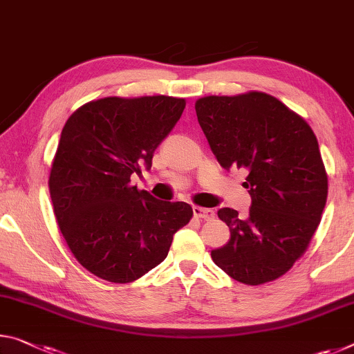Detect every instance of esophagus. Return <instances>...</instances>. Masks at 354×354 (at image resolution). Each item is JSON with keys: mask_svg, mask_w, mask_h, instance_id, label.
I'll use <instances>...</instances> for the list:
<instances>
[{"mask_svg": "<svg viewBox=\"0 0 354 354\" xmlns=\"http://www.w3.org/2000/svg\"><path fill=\"white\" fill-rule=\"evenodd\" d=\"M192 211H194V216H197L200 218H205V221H211V218H214V211L209 209V207L194 206Z\"/></svg>", "mask_w": 354, "mask_h": 354, "instance_id": "esophagus-1", "label": "esophagus"}]
</instances>
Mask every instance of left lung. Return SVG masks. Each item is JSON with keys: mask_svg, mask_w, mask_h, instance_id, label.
<instances>
[{"mask_svg": "<svg viewBox=\"0 0 354 354\" xmlns=\"http://www.w3.org/2000/svg\"><path fill=\"white\" fill-rule=\"evenodd\" d=\"M195 111L218 164L249 171V216L217 211L230 241L211 250L212 261L238 282L276 280L304 254L326 205L328 176L315 133L265 93L201 97Z\"/></svg>", "mask_w": 354, "mask_h": 354, "instance_id": "8db88e82", "label": "left lung"}]
</instances>
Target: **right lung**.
Masks as SVG:
<instances>
[{
	"label": "right lung",
	"mask_w": 354,
	"mask_h": 354,
	"mask_svg": "<svg viewBox=\"0 0 354 354\" xmlns=\"http://www.w3.org/2000/svg\"><path fill=\"white\" fill-rule=\"evenodd\" d=\"M186 100L105 97L66 121L48 187L56 222L83 268L115 283L133 282L167 258L192 206L162 201L131 183L149 170Z\"/></svg>",
	"instance_id": "add662e5"
}]
</instances>
